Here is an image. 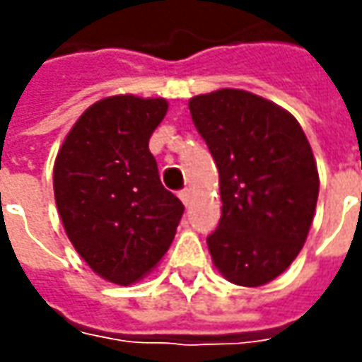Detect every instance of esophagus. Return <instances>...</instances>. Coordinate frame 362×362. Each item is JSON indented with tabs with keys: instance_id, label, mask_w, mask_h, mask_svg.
Segmentation results:
<instances>
[{
	"instance_id": "obj_1",
	"label": "esophagus",
	"mask_w": 362,
	"mask_h": 362,
	"mask_svg": "<svg viewBox=\"0 0 362 362\" xmlns=\"http://www.w3.org/2000/svg\"><path fill=\"white\" fill-rule=\"evenodd\" d=\"M179 199L185 203V205H189V202H191V193H189V189H183V191H179Z\"/></svg>"
}]
</instances>
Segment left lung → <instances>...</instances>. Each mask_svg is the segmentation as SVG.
<instances>
[{
	"label": "left lung",
	"instance_id": "8db88e82",
	"mask_svg": "<svg viewBox=\"0 0 362 362\" xmlns=\"http://www.w3.org/2000/svg\"><path fill=\"white\" fill-rule=\"evenodd\" d=\"M189 110L219 171L221 219L207 235L214 264L233 284H268L313 226L318 171L308 139L290 112L252 92L202 94Z\"/></svg>",
	"mask_w": 362,
	"mask_h": 362
}]
</instances>
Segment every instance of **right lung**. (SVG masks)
<instances>
[{
  "label": "right lung",
  "mask_w": 362,
  "mask_h": 362,
  "mask_svg": "<svg viewBox=\"0 0 362 362\" xmlns=\"http://www.w3.org/2000/svg\"><path fill=\"white\" fill-rule=\"evenodd\" d=\"M167 100L110 96L68 132L54 165L64 230L92 270L129 286L151 272L173 242L185 211L163 187L148 139Z\"/></svg>",
  "instance_id": "obj_1"
}]
</instances>
